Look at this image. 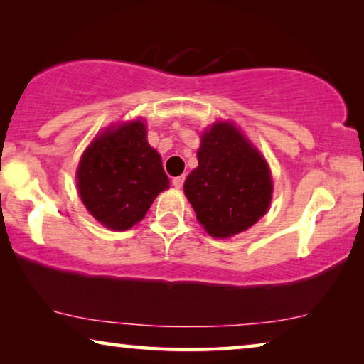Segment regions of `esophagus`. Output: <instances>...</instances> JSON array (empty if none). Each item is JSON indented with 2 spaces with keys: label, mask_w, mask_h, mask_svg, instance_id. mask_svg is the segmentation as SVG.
<instances>
[{
  "label": "esophagus",
  "mask_w": 364,
  "mask_h": 364,
  "mask_svg": "<svg viewBox=\"0 0 364 364\" xmlns=\"http://www.w3.org/2000/svg\"><path fill=\"white\" fill-rule=\"evenodd\" d=\"M184 178H186V176H184V175H181V176H176V178H173V181H171V183H173V186H175L176 189H180V188H183Z\"/></svg>",
  "instance_id": "1"
}]
</instances>
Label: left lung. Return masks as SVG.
I'll list each match as a JSON object with an SVG mask.
<instances>
[{
    "mask_svg": "<svg viewBox=\"0 0 364 364\" xmlns=\"http://www.w3.org/2000/svg\"><path fill=\"white\" fill-rule=\"evenodd\" d=\"M197 160L184 194L212 237L242 232L267 213L273 194L269 167L231 122H215L202 133Z\"/></svg>",
    "mask_w": 364,
    "mask_h": 364,
    "instance_id": "obj_1",
    "label": "left lung"
}]
</instances>
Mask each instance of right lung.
<instances>
[{
    "instance_id": "add662e5",
    "label": "right lung",
    "mask_w": 364,
    "mask_h": 364,
    "mask_svg": "<svg viewBox=\"0 0 364 364\" xmlns=\"http://www.w3.org/2000/svg\"><path fill=\"white\" fill-rule=\"evenodd\" d=\"M80 199L109 230L125 231L144 218L168 189L160 154L147 143L143 120L109 127L86 147L77 168Z\"/></svg>"
}]
</instances>
